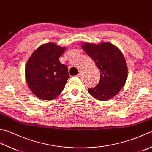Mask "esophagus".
Wrapping results in <instances>:
<instances>
[{
	"instance_id": "esophagus-1",
	"label": "esophagus",
	"mask_w": 152,
	"mask_h": 152,
	"mask_svg": "<svg viewBox=\"0 0 152 152\" xmlns=\"http://www.w3.org/2000/svg\"><path fill=\"white\" fill-rule=\"evenodd\" d=\"M83 72V70H81V71H79V73L78 74V75H77V76H78V77H79V76H81V74H82V73Z\"/></svg>"
}]
</instances>
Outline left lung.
<instances>
[{"mask_svg":"<svg viewBox=\"0 0 152 152\" xmlns=\"http://www.w3.org/2000/svg\"><path fill=\"white\" fill-rule=\"evenodd\" d=\"M81 47L100 69L101 79L88 92L99 101H107L118 94L126 81L128 67L121 51L108 42L83 43Z\"/></svg>","mask_w":152,"mask_h":152,"instance_id":"1","label":"left lung"}]
</instances>
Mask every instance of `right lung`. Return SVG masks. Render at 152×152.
I'll use <instances>...</instances> for the list:
<instances>
[{"label":"right lung","instance_id":"obj_1","mask_svg":"<svg viewBox=\"0 0 152 152\" xmlns=\"http://www.w3.org/2000/svg\"><path fill=\"white\" fill-rule=\"evenodd\" d=\"M65 47L54 43L39 46L28 59L25 77L28 87L38 98L51 101L58 96L69 78L67 67L59 62Z\"/></svg>","mask_w":152,"mask_h":152}]
</instances>
